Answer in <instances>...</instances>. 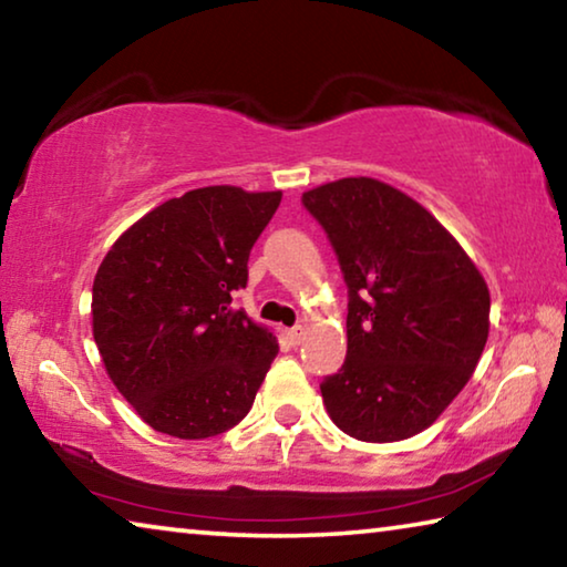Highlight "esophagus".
Instances as JSON below:
<instances>
[{
  "mask_svg": "<svg viewBox=\"0 0 567 567\" xmlns=\"http://www.w3.org/2000/svg\"><path fill=\"white\" fill-rule=\"evenodd\" d=\"M302 334H305V328H302V324H295V328L287 330V338H290V342H292V344H300Z\"/></svg>",
  "mask_w": 567,
  "mask_h": 567,
  "instance_id": "34e87169",
  "label": "esophagus"
}]
</instances>
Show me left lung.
Returning <instances> with one entry per match:
<instances>
[{
    "label": "left lung",
    "mask_w": 567,
    "mask_h": 567,
    "mask_svg": "<svg viewBox=\"0 0 567 567\" xmlns=\"http://www.w3.org/2000/svg\"><path fill=\"white\" fill-rule=\"evenodd\" d=\"M348 285V358L320 382L324 408L362 443H395L433 425L475 372L491 292L455 237L372 177L302 195Z\"/></svg>",
    "instance_id": "1"
}]
</instances>
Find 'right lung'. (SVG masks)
<instances>
[{
	"instance_id": "1",
	"label": "right lung",
	"mask_w": 567,
	"mask_h": 567,
	"mask_svg": "<svg viewBox=\"0 0 567 567\" xmlns=\"http://www.w3.org/2000/svg\"><path fill=\"white\" fill-rule=\"evenodd\" d=\"M282 192L217 185L137 219L92 285L104 368L137 415L182 440L227 433L252 408L277 340L235 310L249 249Z\"/></svg>"
}]
</instances>
